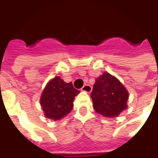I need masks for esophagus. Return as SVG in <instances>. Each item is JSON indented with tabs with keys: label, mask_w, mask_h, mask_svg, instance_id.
<instances>
[{
	"label": "esophagus",
	"mask_w": 158,
	"mask_h": 158,
	"mask_svg": "<svg viewBox=\"0 0 158 158\" xmlns=\"http://www.w3.org/2000/svg\"><path fill=\"white\" fill-rule=\"evenodd\" d=\"M81 90H82V91H85V92L90 93L91 92V90H92V87L90 85H85L83 86Z\"/></svg>",
	"instance_id": "esophagus-1"
}]
</instances>
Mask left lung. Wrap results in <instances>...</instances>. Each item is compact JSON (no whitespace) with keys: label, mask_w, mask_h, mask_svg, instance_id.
Wrapping results in <instances>:
<instances>
[{"label":"left lung","mask_w":158,"mask_h":158,"mask_svg":"<svg viewBox=\"0 0 158 158\" xmlns=\"http://www.w3.org/2000/svg\"><path fill=\"white\" fill-rule=\"evenodd\" d=\"M90 96L95 111L106 118L118 116L128 106V90L108 73H104L96 79Z\"/></svg>","instance_id":"obj_1"}]
</instances>
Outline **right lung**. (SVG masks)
I'll use <instances>...</instances> for the list:
<instances>
[{
  "mask_svg": "<svg viewBox=\"0 0 158 158\" xmlns=\"http://www.w3.org/2000/svg\"><path fill=\"white\" fill-rule=\"evenodd\" d=\"M79 92L72 82L65 83L58 76L50 80L40 97L45 116L55 121L64 118L73 109L74 97Z\"/></svg>",
  "mask_w": 158,
  "mask_h": 158,
  "instance_id": "add662e5",
  "label": "right lung"
}]
</instances>
